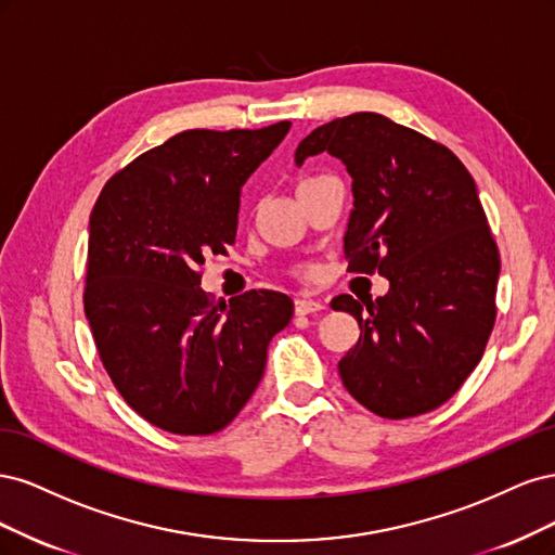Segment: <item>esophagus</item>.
<instances>
[{
    "instance_id": "34e87169",
    "label": "esophagus",
    "mask_w": 555,
    "mask_h": 555,
    "mask_svg": "<svg viewBox=\"0 0 555 555\" xmlns=\"http://www.w3.org/2000/svg\"><path fill=\"white\" fill-rule=\"evenodd\" d=\"M296 314H312V312H319L324 310V304L322 300H312V298H296Z\"/></svg>"
}]
</instances>
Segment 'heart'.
<instances>
[{"label":"heart","instance_id":"b5f03b06","mask_svg":"<svg viewBox=\"0 0 555 555\" xmlns=\"http://www.w3.org/2000/svg\"><path fill=\"white\" fill-rule=\"evenodd\" d=\"M319 178H322V176H319ZM319 178H306V180H300L298 188H304V184H310V182H314V180H319Z\"/></svg>","mask_w":555,"mask_h":555}]
</instances>
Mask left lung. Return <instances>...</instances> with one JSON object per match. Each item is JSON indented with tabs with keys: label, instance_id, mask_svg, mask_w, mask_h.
Segmentation results:
<instances>
[{
	"label": "left lung",
	"instance_id": "1",
	"mask_svg": "<svg viewBox=\"0 0 555 555\" xmlns=\"http://www.w3.org/2000/svg\"><path fill=\"white\" fill-rule=\"evenodd\" d=\"M319 153L351 176L349 271L389 280L365 306L349 294L331 300L361 328L338 363L345 389L384 418L440 408L481 361L495 324L500 255L477 184L449 147L379 113L317 127L296 164Z\"/></svg>",
	"mask_w": 555,
	"mask_h": 555
}]
</instances>
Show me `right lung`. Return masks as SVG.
<instances>
[{
    "label": "right lung",
    "instance_id": "1",
    "mask_svg": "<svg viewBox=\"0 0 555 555\" xmlns=\"http://www.w3.org/2000/svg\"><path fill=\"white\" fill-rule=\"evenodd\" d=\"M289 127L176 133L117 171L92 208L82 294L92 338L127 405L162 430L229 426L294 314L280 292L215 308L198 287L201 263L236 241L245 180Z\"/></svg>",
    "mask_w": 555,
    "mask_h": 555
}]
</instances>
